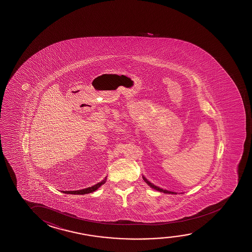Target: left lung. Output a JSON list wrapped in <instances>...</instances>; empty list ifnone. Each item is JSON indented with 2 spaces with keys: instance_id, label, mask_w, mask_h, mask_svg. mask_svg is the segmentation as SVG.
<instances>
[{
  "instance_id": "obj_1",
  "label": "left lung",
  "mask_w": 252,
  "mask_h": 252,
  "mask_svg": "<svg viewBox=\"0 0 252 252\" xmlns=\"http://www.w3.org/2000/svg\"><path fill=\"white\" fill-rule=\"evenodd\" d=\"M143 179H144V181L146 182L147 184H149V185L151 186V188L155 189H157L158 191L163 192V193H169V194H170V193H171V194H174V192L168 191V190H165V189H162L158 188L157 186H155L154 184H151L149 181L147 180L145 177H143Z\"/></svg>"
}]
</instances>
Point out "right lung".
<instances>
[{
    "label": "right lung",
    "mask_w": 252,
    "mask_h": 252,
    "mask_svg": "<svg viewBox=\"0 0 252 252\" xmlns=\"http://www.w3.org/2000/svg\"><path fill=\"white\" fill-rule=\"evenodd\" d=\"M104 183H105V180L102 181L101 183H98L97 184H95V185L92 186V187L84 189H81V190H74V191H70V190H68V191L63 192L65 193V194H72V195H84V194H89V193H91V192L96 190V189L101 186V184H103Z\"/></svg>",
    "instance_id": "obj_1"
}]
</instances>
